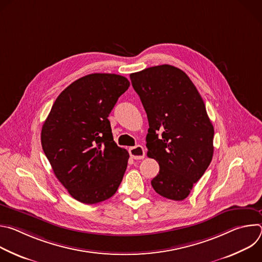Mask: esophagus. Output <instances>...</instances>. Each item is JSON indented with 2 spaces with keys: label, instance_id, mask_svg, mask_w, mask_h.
<instances>
[{
  "label": "esophagus",
  "instance_id": "1",
  "mask_svg": "<svg viewBox=\"0 0 262 262\" xmlns=\"http://www.w3.org/2000/svg\"><path fill=\"white\" fill-rule=\"evenodd\" d=\"M129 155L134 160H142L145 157V150L141 145H137L135 147H130L128 149Z\"/></svg>",
  "mask_w": 262,
  "mask_h": 262
}]
</instances>
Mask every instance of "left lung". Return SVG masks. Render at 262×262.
I'll return each instance as SVG.
<instances>
[{
  "mask_svg": "<svg viewBox=\"0 0 262 262\" xmlns=\"http://www.w3.org/2000/svg\"><path fill=\"white\" fill-rule=\"evenodd\" d=\"M129 77L148 118L147 156L160 165L152 188L165 198L181 201L213 156L214 130L203 99L186 73L172 65L149 67Z\"/></svg>",
  "mask_w": 262,
  "mask_h": 262,
  "instance_id": "left-lung-1",
  "label": "left lung"
}]
</instances>
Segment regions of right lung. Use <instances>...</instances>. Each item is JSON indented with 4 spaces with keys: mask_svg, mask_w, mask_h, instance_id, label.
I'll return each instance as SVG.
<instances>
[{
    "mask_svg": "<svg viewBox=\"0 0 262 262\" xmlns=\"http://www.w3.org/2000/svg\"><path fill=\"white\" fill-rule=\"evenodd\" d=\"M128 87L118 74H88L60 93L42 125V149L56 177L82 203L111 198L122 181L129 155L115 143L107 117Z\"/></svg>",
    "mask_w": 262,
    "mask_h": 262,
    "instance_id": "right-lung-1",
    "label": "right lung"
}]
</instances>
